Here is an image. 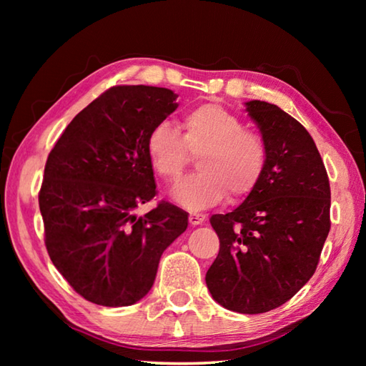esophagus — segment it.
Listing matches in <instances>:
<instances>
[{
    "mask_svg": "<svg viewBox=\"0 0 366 366\" xmlns=\"http://www.w3.org/2000/svg\"><path fill=\"white\" fill-rule=\"evenodd\" d=\"M205 219H207V216L202 214V213H190L189 214L190 226H200V224H203V222H205Z\"/></svg>",
    "mask_w": 366,
    "mask_h": 366,
    "instance_id": "obj_1",
    "label": "esophagus"
}]
</instances>
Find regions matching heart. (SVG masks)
I'll list each match as a JSON object with an SVG mask.
<instances>
[{"mask_svg": "<svg viewBox=\"0 0 366 366\" xmlns=\"http://www.w3.org/2000/svg\"><path fill=\"white\" fill-rule=\"evenodd\" d=\"M147 154L154 172L176 182L198 157V174L184 179L172 198L189 209H203L229 195L232 202L258 187L268 164L262 135L247 131L242 119L214 103H205L184 116L182 135L169 122H159L147 137Z\"/></svg>", "mask_w": 366, "mask_h": 366, "instance_id": "1", "label": "heart"}]
</instances>
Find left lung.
<instances>
[{
  "label": "left lung",
  "mask_w": 366,
  "mask_h": 366,
  "mask_svg": "<svg viewBox=\"0 0 366 366\" xmlns=\"http://www.w3.org/2000/svg\"><path fill=\"white\" fill-rule=\"evenodd\" d=\"M245 109L268 147V164L242 205L209 218L219 253L205 281L219 305L257 315L281 307L313 276L331 229V189L299 121L259 100Z\"/></svg>",
  "instance_id": "1"
}]
</instances>
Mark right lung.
<instances>
[{"mask_svg":"<svg viewBox=\"0 0 366 366\" xmlns=\"http://www.w3.org/2000/svg\"><path fill=\"white\" fill-rule=\"evenodd\" d=\"M177 95L148 85L111 86L74 117L49 152L39 194L53 264L85 300L127 307L148 294L163 252L189 224L159 202L147 137L176 111Z\"/></svg>","mask_w":366,"mask_h":366,"instance_id":"add662e5","label":"right lung"}]
</instances>
